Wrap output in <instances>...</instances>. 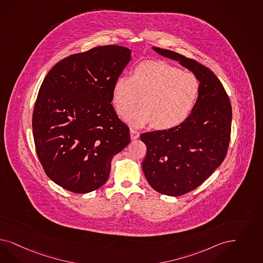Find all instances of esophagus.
I'll return each instance as SVG.
<instances>
[{
  "instance_id": "esophagus-1",
  "label": "esophagus",
  "mask_w": 263,
  "mask_h": 263,
  "mask_svg": "<svg viewBox=\"0 0 263 263\" xmlns=\"http://www.w3.org/2000/svg\"><path fill=\"white\" fill-rule=\"evenodd\" d=\"M130 136H131L132 140H137L140 137V133L136 131V130H134V129H131L130 130Z\"/></svg>"
}]
</instances>
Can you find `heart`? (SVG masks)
Masks as SVG:
<instances>
[{
	"label": "heart",
	"instance_id": "heart-1",
	"mask_svg": "<svg viewBox=\"0 0 263 263\" xmlns=\"http://www.w3.org/2000/svg\"><path fill=\"white\" fill-rule=\"evenodd\" d=\"M199 94V81L192 72L164 61H145L135 66L130 78L120 76L115 81L111 103L118 116L127 114L130 126L154 122L158 129H171L190 118ZM139 96L141 104L132 110Z\"/></svg>",
	"mask_w": 263,
	"mask_h": 263
}]
</instances>
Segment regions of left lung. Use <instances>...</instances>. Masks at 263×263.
<instances>
[{
	"mask_svg": "<svg viewBox=\"0 0 263 263\" xmlns=\"http://www.w3.org/2000/svg\"><path fill=\"white\" fill-rule=\"evenodd\" d=\"M196 76L199 98L192 114L179 126L146 132L142 164L154 191L180 196L195 190L222 163L230 140L232 109L221 82L207 67L168 49L153 47Z\"/></svg>",
	"mask_w": 263,
	"mask_h": 263,
	"instance_id": "1",
	"label": "left lung"
}]
</instances>
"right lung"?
<instances>
[{
  "label": "right lung",
  "mask_w": 263,
  "mask_h": 263,
  "mask_svg": "<svg viewBox=\"0 0 263 263\" xmlns=\"http://www.w3.org/2000/svg\"><path fill=\"white\" fill-rule=\"evenodd\" d=\"M131 60L121 46L71 55L46 74L33 114L36 154L47 177L67 191L88 193L109 178L112 157L130 143L111 106V88Z\"/></svg>",
  "instance_id": "1"
}]
</instances>
